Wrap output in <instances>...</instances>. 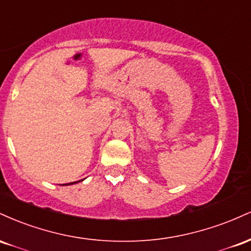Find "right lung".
Listing matches in <instances>:
<instances>
[{"mask_svg": "<svg viewBox=\"0 0 251 251\" xmlns=\"http://www.w3.org/2000/svg\"><path fill=\"white\" fill-rule=\"evenodd\" d=\"M81 180H77V181H81ZM77 181H73V183H67V184H62V185H72V184H75V183H77Z\"/></svg>", "mask_w": 251, "mask_h": 251, "instance_id": "1", "label": "right lung"}]
</instances>
